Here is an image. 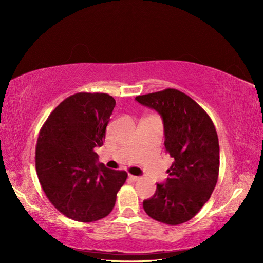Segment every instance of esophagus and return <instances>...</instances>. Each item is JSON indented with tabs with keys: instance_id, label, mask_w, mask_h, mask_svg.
Listing matches in <instances>:
<instances>
[{
	"instance_id": "34e87169",
	"label": "esophagus",
	"mask_w": 263,
	"mask_h": 263,
	"mask_svg": "<svg viewBox=\"0 0 263 263\" xmlns=\"http://www.w3.org/2000/svg\"><path fill=\"white\" fill-rule=\"evenodd\" d=\"M128 178H129V180L132 181V182H136V181H138L140 178L139 177H136V176H133V174H129L128 176Z\"/></svg>"
}]
</instances>
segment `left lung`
<instances>
[{
	"mask_svg": "<svg viewBox=\"0 0 263 263\" xmlns=\"http://www.w3.org/2000/svg\"><path fill=\"white\" fill-rule=\"evenodd\" d=\"M140 104L160 114L164 147L174 161L169 178L158 183L153 197L145 200V212L166 225L193 218L210 200L218 179L219 145L208 113L189 95L165 89L136 97Z\"/></svg>",
	"mask_w": 263,
	"mask_h": 263,
	"instance_id": "8db88e82",
	"label": "left lung"
}]
</instances>
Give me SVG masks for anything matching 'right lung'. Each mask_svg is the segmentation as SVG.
<instances>
[{
  "label": "right lung",
  "instance_id": "add662e5",
  "mask_svg": "<svg viewBox=\"0 0 263 263\" xmlns=\"http://www.w3.org/2000/svg\"><path fill=\"white\" fill-rule=\"evenodd\" d=\"M115 104L106 93L73 94L52 110L39 132L38 180L50 203L73 220L91 222L107 216L127 179L125 171L98 163L94 151L105 139Z\"/></svg>",
  "mask_w": 263,
  "mask_h": 263
}]
</instances>
